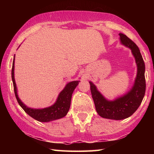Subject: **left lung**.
Segmentation results:
<instances>
[{
  "label": "left lung",
  "mask_w": 154,
  "mask_h": 154,
  "mask_svg": "<svg viewBox=\"0 0 154 154\" xmlns=\"http://www.w3.org/2000/svg\"><path fill=\"white\" fill-rule=\"evenodd\" d=\"M119 35L122 45L131 49L137 63V74L133 87L126 94L110 101L98 92L92 82H89L96 112L103 118L116 120L128 118L137 110L145 96L146 88L145 63L139 48L126 35L122 33H119Z\"/></svg>",
  "instance_id": "8db88e82"
}]
</instances>
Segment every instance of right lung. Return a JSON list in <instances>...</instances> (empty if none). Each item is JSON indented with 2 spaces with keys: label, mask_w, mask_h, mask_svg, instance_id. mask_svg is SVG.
I'll list each match as a JSON object with an SVG mask.
<instances>
[{
  "label": "right lung",
  "mask_w": 154,
  "mask_h": 154,
  "mask_svg": "<svg viewBox=\"0 0 154 154\" xmlns=\"http://www.w3.org/2000/svg\"><path fill=\"white\" fill-rule=\"evenodd\" d=\"M14 60L15 56L14 57L11 70V78L13 83H14V92L18 103L21 107L24 109L26 113L36 120L41 122H48L56 120V119H60L66 116L69 110L70 106H71L72 94L75 88L79 84V81H73V82L67 83L63 90L59 94L56 102L51 106L44 109L29 108L26 106L18 97L17 87L14 78Z\"/></svg>",
  "instance_id": "right-lung-1"
}]
</instances>
